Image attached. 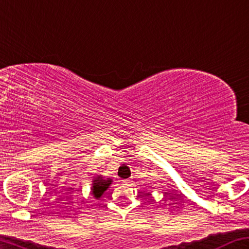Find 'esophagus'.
Listing matches in <instances>:
<instances>
[{
    "mask_svg": "<svg viewBox=\"0 0 249 249\" xmlns=\"http://www.w3.org/2000/svg\"><path fill=\"white\" fill-rule=\"evenodd\" d=\"M123 183L124 185H127V186H131V185H133V181H131V179H124Z\"/></svg>",
    "mask_w": 249,
    "mask_h": 249,
    "instance_id": "obj_1",
    "label": "esophagus"
}]
</instances>
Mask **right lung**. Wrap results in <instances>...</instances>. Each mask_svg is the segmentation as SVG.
I'll list each match as a JSON object with an SVG mask.
<instances>
[{
	"mask_svg": "<svg viewBox=\"0 0 249 249\" xmlns=\"http://www.w3.org/2000/svg\"><path fill=\"white\" fill-rule=\"evenodd\" d=\"M112 184V178H105L103 176H96L92 181L91 193L94 196V198H100L103 194L109 188L110 185Z\"/></svg>",
	"mask_w": 249,
	"mask_h": 249,
	"instance_id": "1",
	"label": "right lung"
}]
</instances>
